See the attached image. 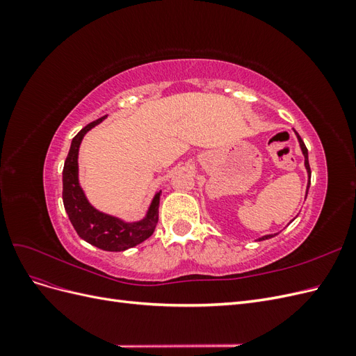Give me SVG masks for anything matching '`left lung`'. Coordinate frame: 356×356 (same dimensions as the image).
I'll use <instances>...</instances> for the list:
<instances>
[{
  "mask_svg": "<svg viewBox=\"0 0 356 356\" xmlns=\"http://www.w3.org/2000/svg\"><path fill=\"white\" fill-rule=\"evenodd\" d=\"M296 135H297V138H298V143H300V147H301V152H303V156H305V166H306V169H307V175H309V182H307V190H309V186H310V166H309V156H307V148H306V145H305V143H303V139L300 138V135L296 132ZM306 196H307V191H306ZM273 236H276V234H266V236H263V238H260L258 241H266V239H270V238H273Z\"/></svg>",
  "mask_w": 356,
  "mask_h": 356,
  "instance_id": "1",
  "label": "left lung"
}]
</instances>
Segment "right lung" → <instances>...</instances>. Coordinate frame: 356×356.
<instances>
[{"label": "right lung", "mask_w": 356, "mask_h": 356, "mask_svg": "<svg viewBox=\"0 0 356 356\" xmlns=\"http://www.w3.org/2000/svg\"><path fill=\"white\" fill-rule=\"evenodd\" d=\"M105 117L106 115L89 123L72 138L70 153L62 170V199L72 227L83 241L99 248V250L118 252L136 246L153 234L159 221V203L161 191L156 193L145 217L135 222H126L120 218L113 217V215L95 209L89 200L86 199L84 191L79 182V148L84 135L92 127L99 124Z\"/></svg>", "instance_id": "obj_1"}]
</instances>
